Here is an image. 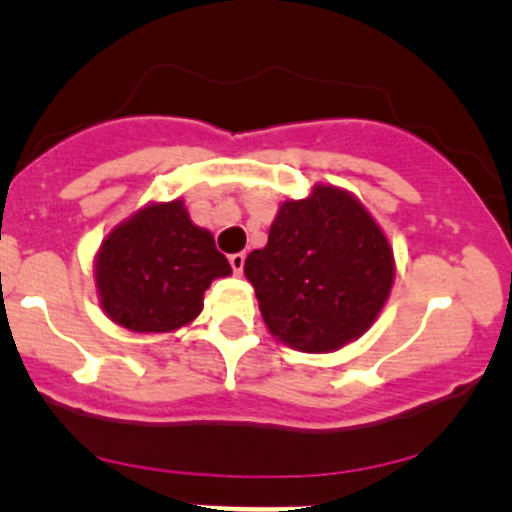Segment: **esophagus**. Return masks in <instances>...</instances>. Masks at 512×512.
Returning <instances> with one entry per match:
<instances>
[{
  "instance_id": "obj_1",
  "label": "esophagus",
  "mask_w": 512,
  "mask_h": 512,
  "mask_svg": "<svg viewBox=\"0 0 512 512\" xmlns=\"http://www.w3.org/2000/svg\"><path fill=\"white\" fill-rule=\"evenodd\" d=\"M230 267L235 275H242V270H245V255L242 252H235V255H230Z\"/></svg>"
}]
</instances>
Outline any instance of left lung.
Instances as JSON below:
<instances>
[{
    "instance_id": "obj_1",
    "label": "left lung",
    "mask_w": 512,
    "mask_h": 512,
    "mask_svg": "<svg viewBox=\"0 0 512 512\" xmlns=\"http://www.w3.org/2000/svg\"><path fill=\"white\" fill-rule=\"evenodd\" d=\"M394 250L352 193L314 185L277 210L245 260L267 329L287 347L329 354L359 339L389 299Z\"/></svg>"
}]
</instances>
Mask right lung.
I'll use <instances>...</instances> for the list:
<instances>
[{"label": "right lung", "instance_id": "obj_1", "mask_svg": "<svg viewBox=\"0 0 512 512\" xmlns=\"http://www.w3.org/2000/svg\"><path fill=\"white\" fill-rule=\"evenodd\" d=\"M232 275L213 232L190 220L183 200L148 203L103 237L94 260L98 304L138 334L175 332L203 312L210 282Z\"/></svg>", "mask_w": 512, "mask_h": 512}]
</instances>
